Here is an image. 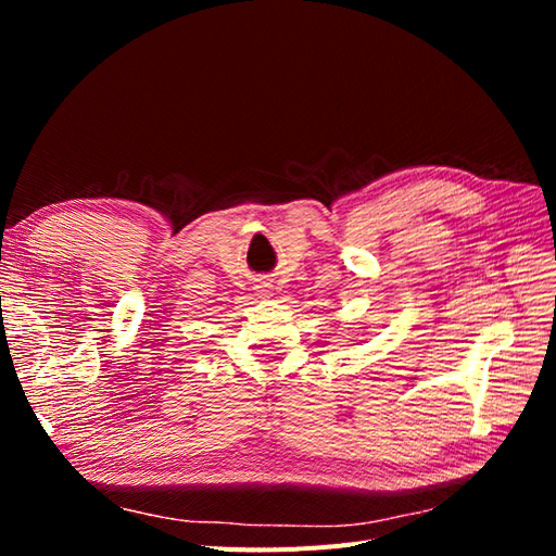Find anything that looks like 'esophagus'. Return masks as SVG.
Here are the masks:
<instances>
[{
	"mask_svg": "<svg viewBox=\"0 0 556 556\" xmlns=\"http://www.w3.org/2000/svg\"><path fill=\"white\" fill-rule=\"evenodd\" d=\"M267 287H269V285H263V291H267Z\"/></svg>",
	"mask_w": 556,
	"mask_h": 556,
	"instance_id": "34e87169",
	"label": "esophagus"
}]
</instances>
